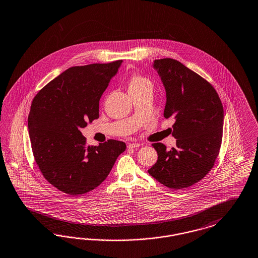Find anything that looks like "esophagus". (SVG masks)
Instances as JSON below:
<instances>
[{"instance_id": "esophagus-1", "label": "esophagus", "mask_w": 258, "mask_h": 258, "mask_svg": "<svg viewBox=\"0 0 258 258\" xmlns=\"http://www.w3.org/2000/svg\"><path fill=\"white\" fill-rule=\"evenodd\" d=\"M138 147H140L139 143H130L127 145L128 149H134V148H138Z\"/></svg>"}]
</instances>
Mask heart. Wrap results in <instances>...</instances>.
Masks as SVG:
<instances>
[{"label":"heart","mask_w":258,"mask_h":258,"mask_svg":"<svg viewBox=\"0 0 258 258\" xmlns=\"http://www.w3.org/2000/svg\"><path fill=\"white\" fill-rule=\"evenodd\" d=\"M148 87L153 88V83L143 76L133 75L128 80V92L140 91Z\"/></svg>","instance_id":"1"}]
</instances>
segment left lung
I'll list each match as a JSON object with an SVG mask.
<instances>
[{"label": "left lung", "mask_w": 258, "mask_h": 258, "mask_svg": "<svg viewBox=\"0 0 258 258\" xmlns=\"http://www.w3.org/2000/svg\"><path fill=\"white\" fill-rule=\"evenodd\" d=\"M165 87L164 117H173L175 148L155 143L157 161L148 173L171 189H183L203 179L214 166L222 144L224 108L214 87L173 58L154 61Z\"/></svg>", "instance_id": "obj_1"}]
</instances>
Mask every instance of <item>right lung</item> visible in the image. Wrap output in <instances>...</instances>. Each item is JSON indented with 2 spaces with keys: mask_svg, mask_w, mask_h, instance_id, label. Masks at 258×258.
<instances>
[{
  "mask_svg": "<svg viewBox=\"0 0 258 258\" xmlns=\"http://www.w3.org/2000/svg\"><path fill=\"white\" fill-rule=\"evenodd\" d=\"M122 60L67 69L34 97L28 118L35 162L43 176L68 195L100 185L125 144L113 139L87 146L81 130L99 118V102Z\"/></svg>",
  "mask_w": 258,
  "mask_h": 258,
  "instance_id": "obj_1",
  "label": "right lung"
}]
</instances>
